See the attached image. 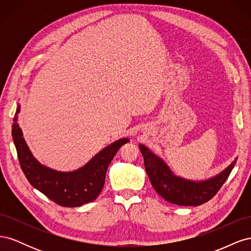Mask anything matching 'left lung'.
Returning a JSON list of instances; mask_svg holds the SVG:
<instances>
[{
    "instance_id": "left-lung-1",
    "label": "left lung",
    "mask_w": 251,
    "mask_h": 251,
    "mask_svg": "<svg viewBox=\"0 0 251 251\" xmlns=\"http://www.w3.org/2000/svg\"><path fill=\"white\" fill-rule=\"evenodd\" d=\"M139 149L144 158L147 174L155 191L164 200L181 206H198L214 198L229 177L237 162L234 160L214 178L195 182L175 176L162 159L151 153L147 147L139 144Z\"/></svg>"
}]
</instances>
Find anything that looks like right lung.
Returning <instances> with one entry per match:
<instances>
[{
  "instance_id": "obj_1",
  "label": "right lung",
  "mask_w": 251,
  "mask_h": 251,
  "mask_svg": "<svg viewBox=\"0 0 251 251\" xmlns=\"http://www.w3.org/2000/svg\"><path fill=\"white\" fill-rule=\"evenodd\" d=\"M19 112L20 105L14 114L12 138L21 169L29 183L60 206L77 207L95 200L103 187L109 164L128 139L123 138L110 144L76 171L57 172L42 165L31 154L17 123Z\"/></svg>"
}]
</instances>
